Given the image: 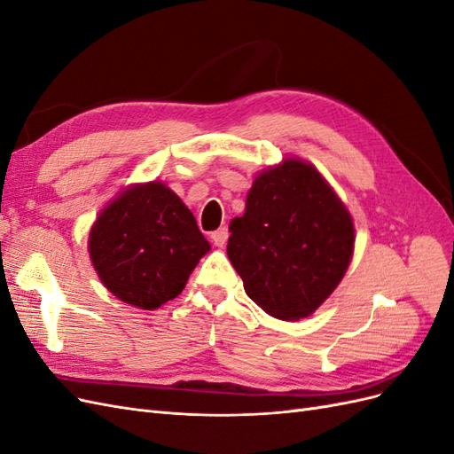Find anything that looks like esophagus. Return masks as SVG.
Instances as JSON below:
<instances>
[{
	"instance_id": "1",
	"label": "esophagus",
	"mask_w": 454,
	"mask_h": 454,
	"mask_svg": "<svg viewBox=\"0 0 454 454\" xmlns=\"http://www.w3.org/2000/svg\"><path fill=\"white\" fill-rule=\"evenodd\" d=\"M227 239H229L227 227H219L217 231L212 232V242H214V246H217V248H223V246L227 244Z\"/></svg>"
}]
</instances>
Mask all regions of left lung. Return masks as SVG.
Here are the masks:
<instances>
[{
    "instance_id": "1",
    "label": "left lung",
    "mask_w": 454,
    "mask_h": 454,
    "mask_svg": "<svg viewBox=\"0 0 454 454\" xmlns=\"http://www.w3.org/2000/svg\"><path fill=\"white\" fill-rule=\"evenodd\" d=\"M227 255L244 292L278 320L310 316L333 294L354 254V223L324 176L301 159L259 172Z\"/></svg>"
}]
</instances>
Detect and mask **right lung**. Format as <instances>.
Returning a JSON list of instances; mask_svg holds the SVG:
<instances>
[{
  "label": "right lung",
  "mask_w": 454,
  "mask_h": 454,
  "mask_svg": "<svg viewBox=\"0 0 454 454\" xmlns=\"http://www.w3.org/2000/svg\"><path fill=\"white\" fill-rule=\"evenodd\" d=\"M210 242L195 215L162 182L121 191L96 217L89 254L102 284L117 299L155 310L182 294Z\"/></svg>",
  "instance_id": "obj_1"
}]
</instances>
